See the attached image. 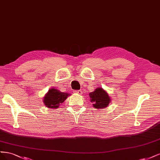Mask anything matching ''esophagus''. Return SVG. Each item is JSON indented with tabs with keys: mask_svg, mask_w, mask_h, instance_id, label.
<instances>
[{
	"mask_svg": "<svg viewBox=\"0 0 160 160\" xmlns=\"http://www.w3.org/2000/svg\"><path fill=\"white\" fill-rule=\"evenodd\" d=\"M74 92V93H76V94H80V95H81L82 94V90H76Z\"/></svg>",
	"mask_w": 160,
	"mask_h": 160,
	"instance_id": "34e87169",
	"label": "esophagus"
}]
</instances>
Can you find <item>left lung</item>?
<instances>
[{
  "mask_svg": "<svg viewBox=\"0 0 160 160\" xmlns=\"http://www.w3.org/2000/svg\"><path fill=\"white\" fill-rule=\"evenodd\" d=\"M90 102L96 109H104L109 105L110 98L107 92L102 88H98L89 94Z\"/></svg>",
  "mask_w": 160,
  "mask_h": 160,
  "instance_id": "8db88e82",
  "label": "left lung"
}]
</instances>
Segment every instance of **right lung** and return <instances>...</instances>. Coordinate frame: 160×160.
<instances>
[{
    "mask_svg": "<svg viewBox=\"0 0 160 160\" xmlns=\"http://www.w3.org/2000/svg\"><path fill=\"white\" fill-rule=\"evenodd\" d=\"M68 96H70V94L66 92H61L58 90L51 88L44 97L43 102L47 108H57Z\"/></svg>",
    "mask_w": 160,
    "mask_h": 160,
    "instance_id": "right-lung-1",
    "label": "right lung"
}]
</instances>
